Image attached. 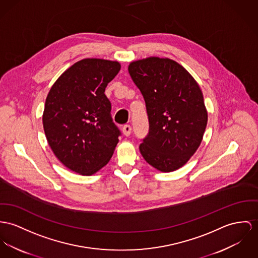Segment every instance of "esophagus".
I'll return each mask as SVG.
<instances>
[{"label": "esophagus", "mask_w": 258, "mask_h": 258, "mask_svg": "<svg viewBox=\"0 0 258 258\" xmlns=\"http://www.w3.org/2000/svg\"><path fill=\"white\" fill-rule=\"evenodd\" d=\"M122 134H123V136H125V137H130L131 134H132V126L128 125V124L123 125V127H122Z\"/></svg>", "instance_id": "esophagus-1"}]
</instances>
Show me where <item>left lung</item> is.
<instances>
[{
	"label": "left lung",
	"mask_w": 258,
	"mask_h": 258,
	"mask_svg": "<svg viewBox=\"0 0 258 258\" xmlns=\"http://www.w3.org/2000/svg\"><path fill=\"white\" fill-rule=\"evenodd\" d=\"M128 73L143 95L149 119L140 153L160 172L176 171L197 152L207 125L199 83L181 64L168 58L134 60Z\"/></svg>",
	"instance_id": "1"
}]
</instances>
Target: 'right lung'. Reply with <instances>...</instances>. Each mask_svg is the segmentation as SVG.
Returning <instances> with one entry per match:
<instances>
[{
    "instance_id": "add662e5",
    "label": "right lung",
    "mask_w": 258,
    "mask_h": 258,
    "mask_svg": "<svg viewBox=\"0 0 258 258\" xmlns=\"http://www.w3.org/2000/svg\"><path fill=\"white\" fill-rule=\"evenodd\" d=\"M119 70L117 60L80 59L59 76L47 95L42 121L48 144L62 165L82 176L106 166L119 142L104 92Z\"/></svg>"
}]
</instances>
